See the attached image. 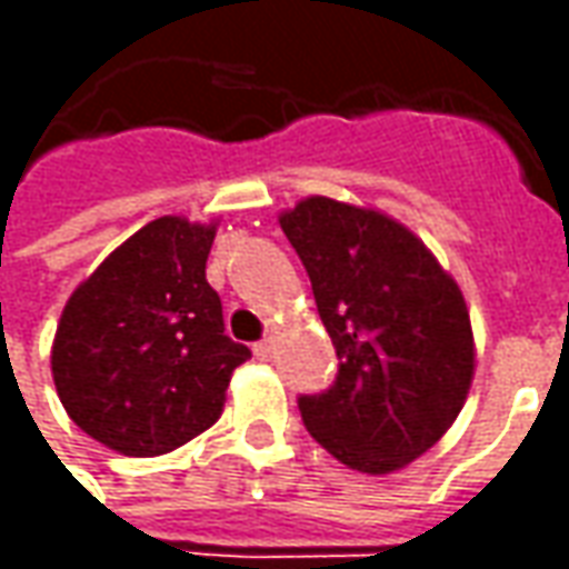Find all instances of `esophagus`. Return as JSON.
<instances>
[{
  "label": "esophagus",
  "instance_id": "esophagus-1",
  "mask_svg": "<svg viewBox=\"0 0 569 569\" xmlns=\"http://www.w3.org/2000/svg\"><path fill=\"white\" fill-rule=\"evenodd\" d=\"M252 353H256L259 359H271V353H273L271 338H261V341H256V345H252Z\"/></svg>",
  "mask_w": 569,
  "mask_h": 569
}]
</instances>
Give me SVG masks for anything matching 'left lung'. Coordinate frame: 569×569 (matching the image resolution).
I'll list each match as a JSON object with an SVG mask.
<instances>
[{
	"instance_id": "1",
	"label": "left lung",
	"mask_w": 569,
	"mask_h": 569,
	"mask_svg": "<svg viewBox=\"0 0 569 569\" xmlns=\"http://www.w3.org/2000/svg\"><path fill=\"white\" fill-rule=\"evenodd\" d=\"M280 228L338 353L332 387L298 396L305 427L350 469H402L445 436L469 393L476 350L463 292L381 212L308 198Z\"/></svg>"
}]
</instances>
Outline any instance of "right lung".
Segmentation results:
<instances>
[{
  "instance_id": "1",
  "label": "right lung",
  "mask_w": 569,
  "mask_h": 569,
  "mask_svg": "<svg viewBox=\"0 0 569 569\" xmlns=\"http://www.w3.org/2000/svg\"><path fill=\"white\" fill-rule=\"evenodd\" d=\"M216 224L161 216L72 292L51 371L67 415L128 457L167 453L212 427L247 345L224 335L207 283Z\"/></svg>"
}]
</instances>
